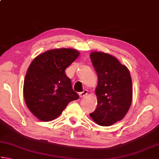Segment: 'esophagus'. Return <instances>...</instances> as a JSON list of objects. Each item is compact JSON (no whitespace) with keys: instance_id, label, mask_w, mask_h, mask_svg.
Returning a JSON list of instances; mask_svg holds the SVG:
<instances>
[{"instance_id":"esophagus-1","label":"esophagus","mask_w":159,"mask_h":159,"mask_svg":"<svg viewBox=\"0 0 159 159\" xmlns=\"http://www.w3.org/2000/svg\"><path fill=\"white\" fill-rule=\"evenodd\" d=\"M88 94V90H84L83 91V92L80 93L79 95V97L80 98H83V97H85L86 95Z\"/></svg>"}]
</instances>
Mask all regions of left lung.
I'll return each mask as SVG.
<instances>
[{"mask_svg":"<svg viewBox=\"0 0 159 159\" xmlns=\"http://www.w3.org/2000/svg\"><path fill=\"white\" fill-rule=\"evenodd\" d=\"M90 57L98 79L95 90L98 106L90 116L99 125H111L125 116L131 105L133 88L130 72L109 54L93 52Z\"/></svg>","mask_w":159,"mask_h":159,"instance_id":"left-lung-1","label":"left lung"}]
</instances>
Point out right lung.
<instances>
[{
	"mask_svg": "<svg viewBox=\"0 0 159 159\" xmlns=\"http://www.w3.org/2000/svg\"><path fill=\"white\" fill-rule=\"evenodd\" d=\"M79 55L74 49H54L37 56L29 65L24 83V98L29 109L39 119H55L70 102L79 99L65 74V69Z\"/></svg>",
	"mask_w": 159,
	"mask_h": 159,
	"instance_id": "add662e5",
	"label": "right lung"
}]
</instances>
